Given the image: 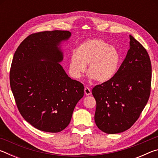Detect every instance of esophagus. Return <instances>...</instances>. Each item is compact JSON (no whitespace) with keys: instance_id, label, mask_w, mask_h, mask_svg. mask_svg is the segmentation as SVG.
<instances>
[{"instance_id":"1","label":"esophagus","mask_w":158,"mask_h":158,"mask_svg":"<svg viewBox=\"0 0 158 158\" xmlns=\"http://www.w3.org/2000/svg\"><path fill=\"white\" fill-rule=\"evenodd\" d=\"M84 93H85V95H90V94H91V90H90V89L89 87H85Z\"/></svg>"}]
</instances>
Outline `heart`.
Masks as SVG:
<instances>
[{
  "mask_svg": "<svg viewBox=\"0 0 158 158\" xmlns=\"http://www.w3.org/2000/svg\"><path fill=\"white\" fill-rule=\"evenodd\" d=\"M121 60L116 47L100 39L82 42L69 60V72L74 78H79L89 65L90 77L100 83L109 81L116 75Z\"/></svg>",
  "mask_w": 158,
  "mask_h": 158,
  "instance_id": "1",
  "label": "heart"
}]
</instances>
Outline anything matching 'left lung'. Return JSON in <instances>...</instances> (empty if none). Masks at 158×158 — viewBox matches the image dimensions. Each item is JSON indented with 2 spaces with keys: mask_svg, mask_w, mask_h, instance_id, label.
Returning <instances> with one entry per match:
<instances>
[{
  "mask_svg": "<svg viewBox=\"0 0 158 158\" xmlns=\"http://www.w3.org/2000/svg\"><path fill=\"white\" fill-rule=\"evenodd\" d=\"M130 49L117 73L92 90L95 121L107 134L127 130L137 121L150 97L152 68L146 49L130 35Z\"/></svg>",
  "mask_w": 158,
  "mask_h": 158,
  "instance_id": "1",
  "label": "left lung"
}]
</instances>
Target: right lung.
<instances>
[{"label": "right lung", "instance_id": "add662e5", "mask_svg": "<svg viewBox=\"0 0 158 158\" xmlns=\"http://www.w3.org/2000/svg\"><path fill=\"white\" fill-rule=\"evenodd\" d=\"M70 36L68 31L33 33L12 59L10 82L17 108L26 121L44 132L65 129L84 96V85L69 77L59 63L63 55L58 46Z\"/></svg>", "mask_w": 158, "mask_h": 158}]
</instances>
